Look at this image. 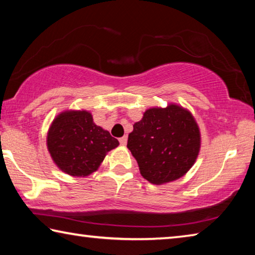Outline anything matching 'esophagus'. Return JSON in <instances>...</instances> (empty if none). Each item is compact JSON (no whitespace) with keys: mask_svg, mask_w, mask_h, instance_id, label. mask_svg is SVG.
I'll list each match as a JSON object with an SVG mask.
<instances>
[{"mask_svg":"<svg viewBox=\"0 0 255 255\" xmlns=\"http://www.w3.org/2000/svg\"><path fill=\"white\" fill-rule=\"evenodd\" d=\"M119 143H120V145H123V146L126 145L127 144V136H124L122 138H119Z\"/></svg>","mask_w":255,"mask_h":255,"instance_id":"obj_1","label":"esophagus"}]
</instances>
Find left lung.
Instances as JSON below:
<instances>
[{
	"instance_id": "8db88e82",
	"label": "left lung",
	"mask_w": 255,
	"mask_h": 255,
	"mask_svg": "<svg viewBox=\"0 0 255 255\" xmlns=\"http://www.w3.org/2000/svg\"><path fill=\"white\" fill-rule=\"evenodd\" d=\"M127 147L140 174L154 184L181 178L193 165L200 148V132L190 112L175 105L145 111L133 125Z\"/></svg>"
}]
</instances>
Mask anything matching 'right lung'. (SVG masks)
<instances>
[{
    "label": "right lung",
    "mask_w": 255,
    "mask_h": 255,
    "mask_svg": "<svg viewBox=\"0 0 255 255\" xmlns=\"http://www.w3.org/2000/svg\"><path fill=\"white\" fill-rule=\"evenodd\" d=\"M119 145L109 131L97 126L88 111H65L49 129L47 146L60 170L73 176L97 171L106 154Z\"/></svg>",
    "instance_id": "obj_1"
}]
</instances>
